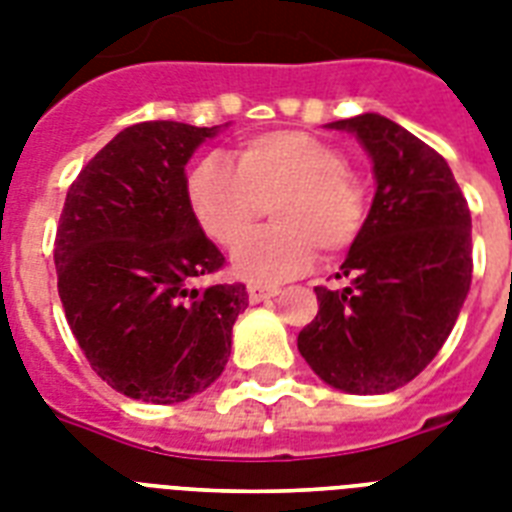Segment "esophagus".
I'll use <instances>...</instances> for the list:
<instances>
[{
	"mask_svg": "<svg viewBox=\"0 0 512 512\" xmlns=\"http://www.w3.org/2000/svg\"><path fill=\"white\" fill-rule=\"evenodd\" d=\"M247 295H249V303H263V300H271V297L279 295V289L252 284V287H247Z\"/></svg>",
	"mask_w": 512,
	"mask_h": 512,
	"instance_id": "34e87169",
	"label": "esophagus"
}]
</instances>
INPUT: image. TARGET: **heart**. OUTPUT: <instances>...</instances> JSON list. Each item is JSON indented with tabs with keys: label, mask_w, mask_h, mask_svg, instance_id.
Returning a JSON list of instances; mask_svg holds the SVG:
<instances>
[{
	"label": "heart",
	"mask_w": 512,
	"mask_h": 512,
	"mask_svg": "<svg viewBox=\"0 0 512 512\" xmlns=\"http://www.w3.org/2000/svg\"><path fill=\"white\" fill-rule=\"evenodd\" d=\"M193 212L204 231L236 249L271 206L277 228L233 255L236 276L276 284L300 276L316 260L342 255L366 223V191L340 148L305 132L279 130L249 138L236 167L207 156L188 180Z\"/></svg>",
	"instance_id": "b5f03b06"
}]
</instances>
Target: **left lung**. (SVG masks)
I'll list each match as a JSON object with an SVG mask.
<instances>
[{
	"mask_svg": "<svg viewBox=\"0 0 512 512\" xmlns=\"http://www.w3.org/2000/svg\"><path fill=\"white\" fill-rule=\"evenodd\" d=\"M329 127L356 135L377 188L337 273L348 287H316L297 350L332 388L377 396L412 382L452 335L473 279L470 209L444 156L401 124L361 114Z\"/></svg>",
	"mask_w": 512,
	"mask_h": 512,
	"instance_id": "obj_1",
	"label": "left lung"
}]
</instances>
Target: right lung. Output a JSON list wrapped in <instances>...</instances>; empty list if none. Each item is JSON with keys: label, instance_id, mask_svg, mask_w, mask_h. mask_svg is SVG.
<instances>
[{"label": "right lung", "instance_id": "add662e5", "mask_svg": "<svg viewBox=\"0 0 512 512\" xmlns=\"http://www.w3.org/2000/svg\"><path fill=\"white\" fill-rule=\"evenodd\" d=\"M220 127L122 130L66 193L55 271L68 327L100 380L148 404L207 390L249 305L244 284L193 287L225 257L193 215L185 164Z\"/></svg>", "mask_w": 512, "mask_h": 512}]
</instances>
